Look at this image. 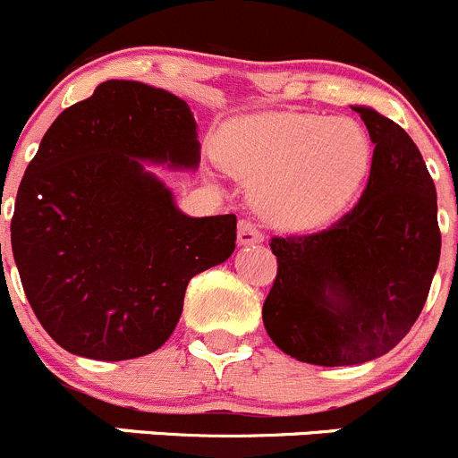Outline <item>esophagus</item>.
I'll list each match as a JSON object with an SVG mask.
<instances>
[{"mask_svg":"<svg viewBox=\"0 0 458 458\" xmlns=\"http://www.w3.org/2000/svg\"><path fill=\"white\" fill-rule=\"evenodd\" d=\"M238 242L242 244V247H249V244L262 242V233L256 229V225H251V223H247V220H242V223L238 225Z\"/></svg>","mask_w":458,"mask_h":458,"instance_id":"obj_1","label":"esophagus"}]
</instances>
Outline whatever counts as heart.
<instances>
[{"instance_id":"heart-1","label":"heart","mask_w":458,"mask_h":458,"mask_svg":"<svg viewBox=\"0 0 458 458\" xmlns=\"http://www.w3.org/2000/svg\"><path fill=\"white\" fill-rule=\"evenodd\" d=\"M218 157L229 174L256 184L253 200L271 225L311 229L354 200L372 151L350 120L258 113L225 126Z\"/></svg>"}]
</instances>
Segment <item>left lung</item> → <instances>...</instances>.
<instances>
[{"mask_svg": "<svg viewBox=\"0 0 458 458\" xmlns=\"http://www.w3.org/2000/svg\"><path fill=\"white\" fill-rule=\"evenodd\" d=\"M352 108L374 142L368 187L332 227L271 238L278 274L262 305L271 341L323 368L396 347L428 301L441 256L437 189L420 151L389 117Z\"/></svg>", "mask_w": 458, "mask_h": 458, "instance_id": "8db88e82", "label": "left lung"}]
</instances>
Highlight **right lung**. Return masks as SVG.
Segmentation results:
<instances>
[{
  "mask_svg": "<svg viewBox=\"0 0 458 458\" xmlns=\"http://www.w3.org/2000/svg\"><path fill=\"white\" fill-rule=\"evenodd\" d=\"M196 129L178 95L108 80L44 133L17 191L11 244L35 316L71 354L156 352L189 280L233 253V214L189 218L142 165L198 169Z\"/></svg>",
  "mask_w": 458,
  "mask_h": 458,
  "instance_id": "right-lung-1",
  "label": "right lung"
}]
</instances>
